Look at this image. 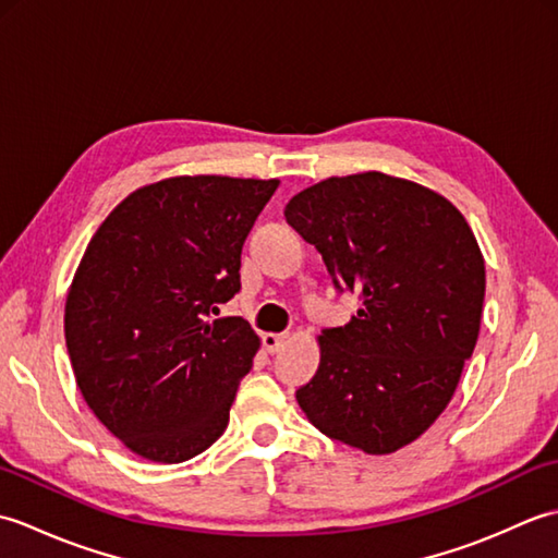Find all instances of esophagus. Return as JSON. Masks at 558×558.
<instances>
[{
	"label": "esophagus",
	"mask_w": 558,
	"mask_h": 558,
	"mask_svg": "<svg viewBox=\"0 0 558 558\" xmlns=\"http://www.w3.org/2000/svg\"><path fill=\"white\" fill-rule=\"evenodd\" d=\"M286 340H288V336H282V333H264V338H260L268 354L280 352L282 345H286Z\"/></svg>",
	"instance_id": "34e87169"
}]
</instances>
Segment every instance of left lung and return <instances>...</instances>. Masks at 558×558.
<instances>
[{
  "label": "left lung",
  "mask_w": 558,
  "mask_h": 558,
  "mask_svg": "<svg viewBox=\"0 0 558 558\" xmlns=\"http://www.w3.org/2000/svg\"><path fill=\"white\" fill-rule=\"evenodd\" d=\"M338 292L362 310L322 330V364L298 390L328 438L384 456L412 444L456 393L480 336L484 258L460 210L384 172L330 177L286 206Z\"/></svg>",
  "instance_id": "1"
}]
</instances>
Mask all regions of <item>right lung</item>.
I'll return each mask as SVG.
<instances>
[{
	"label": "right lung",
	"instance_id": "1",
	"mask_svg": "<svg viewBox=\"0 0 558 558\" xmlns=\"http://www.w3.org/2000/svg\"><path fill=\"white\" fill-rule=\"evenodd\" d=\"M276 189L172 177L93 234L66 298V350L88 408L136 456L182 462L228 426L258 338L242 316H213L242 290V246Z\"/></svg>",
	"mask_w": 558,
	"mask_h": 558
}]
</instances>
